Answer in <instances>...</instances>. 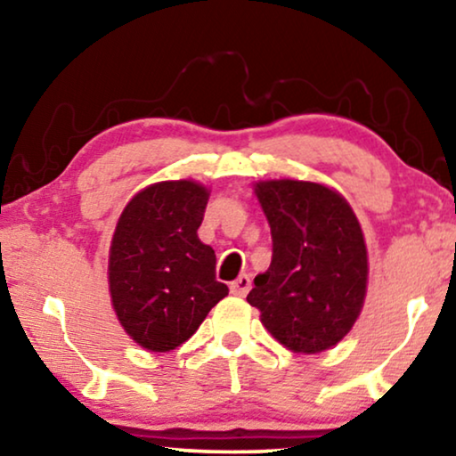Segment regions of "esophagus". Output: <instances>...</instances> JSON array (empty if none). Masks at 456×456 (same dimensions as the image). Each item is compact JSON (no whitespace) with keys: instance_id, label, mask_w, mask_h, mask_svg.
<instances>
[{"instance_id":"esophagus-1","label":"esophagus","mask_w":456,"mask_h":456,"mask_svg":"<svg viewBox=\"0 0 456 456\" xmlns=\"http://www.w3.org/2000/svg\"><path fill=\"white\" fill-rule=\"evenodd\" d=\"M248 290H251V278H248L247 273H242L239 280H234V282L230 284V292L236 297H247Z\"/></svg>"}]
</instances>
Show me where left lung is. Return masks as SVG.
<instances>
[{"label": "left lung", "mask_w": 456, "mask_h": 456, "mask_svg": "<svg viewBox=\"0 0 456 456\" xmlns=\"http://www.w3.org/2000/svg\"><path fill=\"white\" fill-rule=\"evenodd\" d=\"M272 228V264L247 301L295 353H322L351 332L363 307L367 248L338 192L303 180L255 184Z\"/></svg>", "instance_id": "1"}]
</instances>
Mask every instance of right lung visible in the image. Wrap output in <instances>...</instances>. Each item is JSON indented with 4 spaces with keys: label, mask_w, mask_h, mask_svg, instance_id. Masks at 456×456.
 <instances>
[{
    "label": "right lung",
    "mask_w": 456,
    "mask_h": 456,
    "mask_svg": "<svg viewBox=\"0 0 456 456\" xmlns=\"http://www.w3.org/2000/svg\"><path fill=\"white\" fill-rule=\"evenodd\" d=\"M209 192L167 180L130 199L110 247V295L136 345L166 353L197 332L228 295L216 280V253L199 240Z\"/></svg>",
    "instance_id": "right-lung-1"
}]
</instances>
